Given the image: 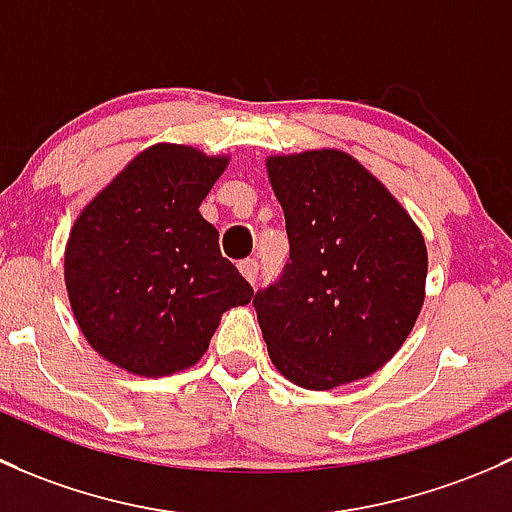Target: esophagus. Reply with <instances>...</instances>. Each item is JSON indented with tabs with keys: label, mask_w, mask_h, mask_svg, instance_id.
<instances>
[{
	"label": "esophagus",
	"mask_w": 512,
	"mask_h": 512,
	"mask_svg": "<svg viewBox=\"0 0 512 512\" xmlns=\"http://www.w3.org/2000/svg\"><path fill=\"white\" fill-rule=\"evenodd\" d=\"M239 271H241V276H244L246 281L251 283V286H254V283L258 281V261H256V258H246V261H241Z\"/></svg>",
	"instance_id": "34e87169"
}]
</instances>
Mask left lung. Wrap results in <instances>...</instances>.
Returning <instances> with one entry per match:
<instances>
[{
  "label": "left lung",
  "mask_w": 512,
  "mask_h": 512,
  "mask_svg": "<svg viewBox=\"0 0 512 512\" xmlns=\"http://www.w3.org/2000/svg\"><path fill=\"white\" fill-rule=\"evenodd\" d=\"M291 263L254 305L276 370L303 389L340 387L387 365L426 295V244L407 209L342 150L271 155Z\"/></svg>",
  "instance_id": "1"
}]
</instances>
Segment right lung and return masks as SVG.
I'll use <instances>...</instances> for the list:
<instances>
[{
    "mask_svg": "<svg viewBox=\"0 0 512 512\" xmlns=\"http://www.w3.org/2000/svg\"><path fill=\"white\" fill-rule=\"evenodd\" d=\"M226 165L157 142L78 214L63 256L68 303L88 345L120 370L167 377L197 365L221 315L254 298L199 214Z\"/></svg>",
    "mask_w": 512,
    "mask_h": 512,
    "instance_id": "obj_1",
    "label": "right lung"
}]
</instances>
